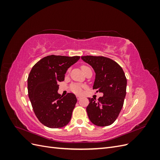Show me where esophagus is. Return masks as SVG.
<instances>
[{
  "label": "esophagus",
  "instance_id": "34e87169",
  "mask_svg": "<svg viewBox=\"0 0 160 160\" xmlns=\"http://www.w3.org/2000/svg\"><path fill=\"white\" fill-rule=\"evenodd\" d=\"M77 100H80L81 99V97L79 96V95H77Z\"/></svg>",
  "mask_w": 160,
  "mask_h": 160
}]
</instances>
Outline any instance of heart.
<instances>
[{"label":"heart","mask_w":160,"mask_h":160,"mask_svg":"<svg viewBox=\"0 0 160 160\" xmlns=\"http://www.w3.org/2000/svg\"><path fill=\"white\" fill-rule=\"evenodd\" d=\"M88 68H89V67L85 65L81 66V69L83 71ZM71 89L73 93L76 94H81L82 91H83V86L79 83H73L71 85Z\"/></svg>","instance_id":"1"}]
</instances>
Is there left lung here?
I'll return each instance as SVG.
<instances>
[{
  "mask_svg": "<svg viewBox=\"0 0 160 160\" xmlns=\"http://www.w3.org/2000/svg\"><path fill=\"white\" fill-rule=\"evenodd\" d=\"M81 59L95 71L93 89L103 93L98 101L89 98L86 108L89 119L94 125L104 127L112 124L122 110L126 95L127 79L120 65L102 56H82Z\"/></svg>",
  "mask_w": 160,
  "mask_h": 160,
  "instance_id": "8db88e82",
  "label": "left lung"
}]
</instances>
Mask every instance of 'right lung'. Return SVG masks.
Wrapping results in <instances>:
<instances>
[{"mask_svg": "<svg viewBox=\"0 0 160 160\" xmlns=\"http://www.w3.org/2000/svg\"><path fill=\"white\" fill-rule=\"evenodd\" d=\"M79 59L52 55L32 67L27 79L28 98L37 118L46 127L61 128L70 122L77 100L71 93L61 96L58 83L64 81L67 69Z\"/></svg>", "mask_w": 160, "mask_h": 160, "instance_id": "obj_1", "label": "right lung"}]
</instances>
